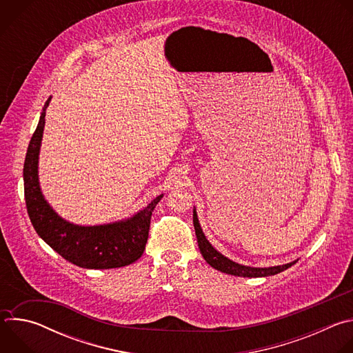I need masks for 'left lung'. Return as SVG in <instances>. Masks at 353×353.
I'll return each instance as SVG.
<instances>
[{
  "label": "left lung",
  "mask_w": 353,
  "mask_h": 353,
  "mask_svg": "<svg viewBox=\"0 0 353 353\" xmlns=\"http://www.w3.org/2000/svg\"><path fill=\"white\" fill-rule=\"evenodd\" d=\"M192 223H194V229H195V236H196V241H198V247L201 254H203L204 260L215 270L229 274V275H234V276H243V278H263V276H271V275H276L288 268H290L293 264H296V261H292L289 264H283V265H275V267H265V268H257V267H248V265H243L239 263H234L232 260H229L228 257H225L223 254H221L219 251L207 240L203 229H201L198 216H196V211L194 208L192 211Z\"/></svg>",
  "instance_id": "left-lung-1"
}]
</instances>
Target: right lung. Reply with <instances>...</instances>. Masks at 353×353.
<instances>
[{
  "label": "right lung",
  "mask_w": 353,
  "mask_h": 353,
  "mask_svg": "<svg viewBox=\"0 0 353 353\" xmlns=\"http://www.w3.org/2000/svg\"><path fill=\"white\" fill-rule=\"evenodd\" d=\"M50 100L52 96L41 110L23 165L25 201L36 233L63 259L81 268L109 270L135 263L143 253L150 216L163 194L132 216L112 223L82 226L61 218L46 201L39 183V154Z\"/></svg>",
  "instance_id": "right-lung-1"
}]
</instances>
